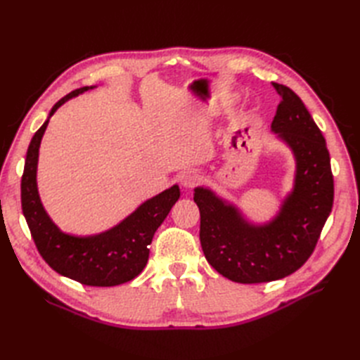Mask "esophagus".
<instances>
[{"label":"esophagus","mask_w":360,"mask_h":360,"mask_svg":"<svg viewBox=\"0 0 360 360\" xmlns=\"http://www.w3.org/2000/svg\"><path fill=\"white\" fill-rule=\"evenodd\" d=\"M201 180L200 174L195 171V169H189V171H184L181 176H180V183L183 188L186 189H192L193 186H197L198 181Z\"/></svg>","instance_id":"34e87169"}]
</instances>
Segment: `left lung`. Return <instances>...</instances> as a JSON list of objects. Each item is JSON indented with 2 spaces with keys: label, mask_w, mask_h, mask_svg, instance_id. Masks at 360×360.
Returning <instances> with one entry per match:
<instances>
[{
  "label": "left lung",
  "mask_w": 360,
  "mask_h": 360,
  "mask_svg": "<svg viewBox=\"0 0 360 360\" xmlns=\"http://www.w3.org/2000/svg\"><path fill=\"white\" fill-rule=\"evenodd\" d=\"M274 86L282 101L270 129L291 150L296 163L292 189L275 216L254 222L213 189H193L204 255L216 271L238 284L276 281L300 269L333 205L330 158L321 130L296 93L282 84Z\"/></svg>",
  "instance_id": "1"
}]
</instances>
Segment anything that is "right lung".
<instances>
[{
    "label": "right lung",
    "mask_w": 360,
    "mask_h": 360,
    "mask_svg": "<svg viewBox=\"0 0 360 360\" xmlns=\"http://www.w3.org/2000/svg\"><path fill=\"white\" fill-rule=\"evenodd\" d=\"M93 89L96 85L82 86L64 96L52 106L46 122L30 143L20 183V200L32 240L43 259L57 274L84 285L114 287L132 281L144 270L150 254L148 246L172 205L179 201L180 189L179 184H172L169 189L139 204L123 221L106 231L78 236L60 230L45 210L39 195L37 165L40 143L49 118L58 108Z\"/></svg>",
    "instance_id": "add662e5"
}]
</instances>
